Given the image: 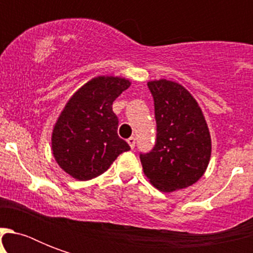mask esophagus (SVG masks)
Here are the masks:
<instances>
[{
  "label": "esophagus",
  "mask_w": 253,
  "mask_h": 253,
  "mask_svg": "<svg viewBox=\"0 0 253 253\" xmlns=\"http://www.w3.org/2000/svg\"><path fill=\"white\" fill-rule=\"evenodd\" d=\"M127 143H128V146H130L131 148H134L135 143H136V139H135L134 136H131V138L127 139Z\"/></svg>",
  "instance_id": "esophagus-1"
}]
</instances>
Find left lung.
Wrapping results in <instances>:
<instances>
[{
    "label": "left lung",
    "instance_id": "1",
    "mask_svg": "<svg viewBox=\"0 0 253 253\" xmlns=\"http://www.w3.org/2000/svg\"><path fill=\"white\" fill-rule=\"evenodd\" d=\"M154 95L156 143L140 154L143 172L160 192H174L196 184L206 172L211 138L196 98L178 83L148 81Z\"/></svg>",
    "mask_w": 253,
    "mask_h": 253
}]
</instances>
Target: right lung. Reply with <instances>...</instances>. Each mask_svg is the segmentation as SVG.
Listing matches in <instances>:
<instances>
[{
    "label": "right lung",
    "mask_w": 253,
    "mask_h": 253,
    "mask_svg": "<svg viewBox=\"0 0 253 253\" xmlns=\"http://www.w3.org/2000/svg\"><path fill=\"white\" fill-rule=\"evenodd\" d=\"M123 77L97 76L73 93L52 130L53 158L79 181L91 180L109 169L130 146L117 134L113 102L130 86Z\"/></svg>",
    "instance_id": "right-lung-1"
}]
</instances>
